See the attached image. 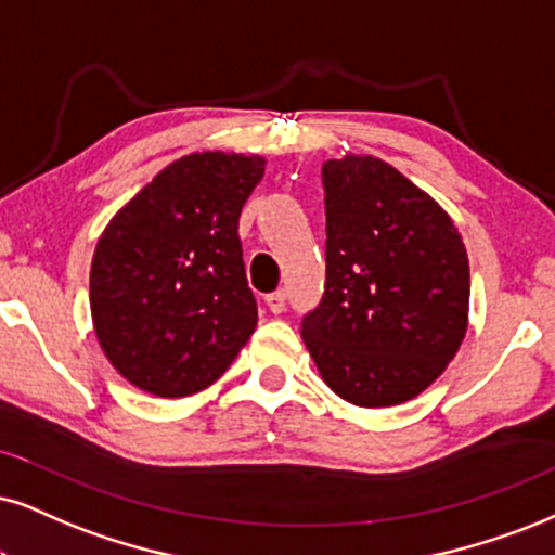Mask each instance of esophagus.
<instances>
[{
	"label": "esophagus",
	"instance_id": "obj_1",
	"mask_svg": "<svg viewBox=\"0 0 555 555\" xmlns=\"http://www.w3.org/2000/svg\"><path fill=\"white\" fill-rule=\"evenodd\" d=\"M267 309H270L272 313H283L285 311V291H275L270 293V296L264 298Z\"/></svg>",
	"mask_w": 555,
	"mask_h": 555
}]
</instances>
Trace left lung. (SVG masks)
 I'll return each instance as SVG.
<instances>
[{"mask_svg":"<svg viewBox=\"0 0 555 555\" xmlns=\"http://www.w3.org/2000/svg\"><path fill=\"white\" fill-rule=\"evenodd\" d=\"M326 283L300 321L321 378L354 406L414 399L466 337L470 275L450 216L391 164L321 167Z\"/></svg>","mask_w":555,"mask_h":555,"instance_id":"1","label":"left lung"}]
</instances>
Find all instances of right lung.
I'll list each match as a JSON object with an SVG mask.
<instances>
[{
	"mask_svg": "<svg viewBox=\"0 0 555 555\" xmlns=\"http://www.w3.org/2000/svg\"><path fill=\"white\" fill-rule=\"evenodd\" d=\"M262 175L259 156H182L102 231L89 272L94 332L141 391H203L255 332L238 216Z\"/></svg>",
	"mask_w": 555,
	"mask_h": 555,
	"instance_id": "obj_1",
	"label": "right lung"
}]
</instances>
